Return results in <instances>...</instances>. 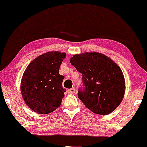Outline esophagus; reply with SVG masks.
<instances>
[{
	"mask_svg": "<svg viewBox=\"0 0 147 147\" xmlns=\"http://www.w3.org/2000/svg\"><path fill=\"white\" fill-rule=\"evenodd\" d=\"M67 92L69 94H74L76 92L75 88H71V89L67 90Z\"/></svg>",
	"mask_w": 147,
	"mask_h": 147,
	"instance_id": "esophagus-1",
	"label": "esophagus"
}]
</instances>
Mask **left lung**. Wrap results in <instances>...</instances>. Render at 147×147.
<instances>
[{
	"label": "left lung",
	"mask_w": 147,
	"mask_h": 147,
	"mask_svg": "<svg viewBox=\"0 0 147 147\" xmlns=\"http://www.w3.org/2000/svg\"><path fill=\"white\" fill-rule=\"evenodd\" d=\"M70 63L82 74L83 90L78 98L94 113L106 115L120 105L126 89L119 66L110 57L98 52L76 54Z\"/></svg>",
	"instance_id": "left-lung-1"
}]
</instances>
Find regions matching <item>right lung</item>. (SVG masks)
<instances>
[{
  "label": "right lung",
  "mask_w": 147,
  "mask_h": 147,
  "mask_svg": "<svg viewBox=\"0 0 147 147\" xmlns=\"http://www.w3.org/2000/svg\"><path fill=\"white\" fill-rule=\"evenodd\" d=\"M65 53L49 51L34 59L24 71L21 92L27 105L38 114H49L59 108L64 92L63 76L59 69Z\"/></svg>",
  "instance_id": "add662e5"
}]
</instances>
